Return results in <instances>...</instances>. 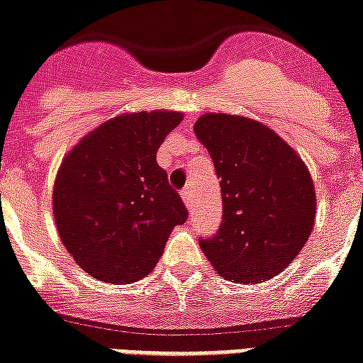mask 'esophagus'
<instances>
[{
  "label": "esophagus",
  "mask_w": 363,
  "mask_h": 363,
  "mask_svg": "<svg viewBox=\"0 0 363 363\" xmlns=\"http://www.w3.org/2000/svg\"><path fill=\"white\" fill-rule=\"evenodd\" d=\"M181 197L182 201H184V205H186V208H191V205H194V191H191L190 188H186V190H182Z\"/></svg>",
  "instance_id": "34e87169"
}]
</instances>
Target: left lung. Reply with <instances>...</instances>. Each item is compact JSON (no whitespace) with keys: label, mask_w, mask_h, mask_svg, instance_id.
Segmentation results:
<instances>
[{"label":"left lung","mask_w":363,"mask_h":363,"mask_svg":"<svg viewBox=\"0 0 363 363\" xmlns=\"http://www.w3.org/2000/svg\"><path fill=\"white\" fill-rule=\"evenodd\" d=\"M194 134L222 179L220 231L199 246L223 279L261 284L293 263L313 231V179L293 147L267 125L203 113Z\"/></svg>","instance_id":"8db88e82"}]
</instances>
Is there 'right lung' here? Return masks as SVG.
Listing matches in <instances>:
<instances>
[{
	"mask_svg": "<svg viewBox=\"0 0 363 363\" xmlns=\"http://www.w3.org/2000/svg\"><path fill=\"white\" fill-rule=\"evenodd\" d=\"M181 111L111 117L61 162L52 205L61 242L84 272L106 284L149 276L188 211L158 166L156 151Z\"/></svg>",
	"mask_w": 363,
	"mask_h": 363,
	"instance_id": "1",
	"label": "right lung"
}]
</instances>
